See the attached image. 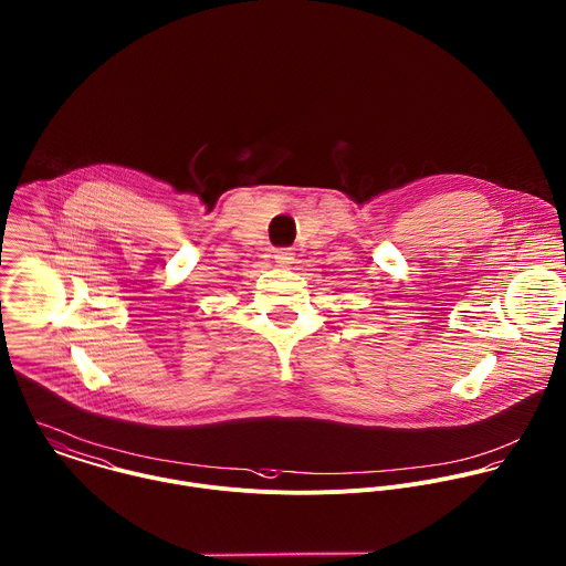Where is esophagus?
Returning <instances> with one entry per match:
<instances>
[{
	"instance_id": "obj_1",
	"label": "esophagus",
	"mask_w": 566,
	"mask_h": 566,
	"mask_svg": "<svg viewBox=\"0 0 566 566\" xmlns=\"http://www.w3.org/2000/svg\"><path fill=\"white\" fill-rule=\"evenodd\" d=\"M273 258L280 266H289V264H293L295 253L291 249H277V251H273Z\"/></svg>"
}]
</instances>
